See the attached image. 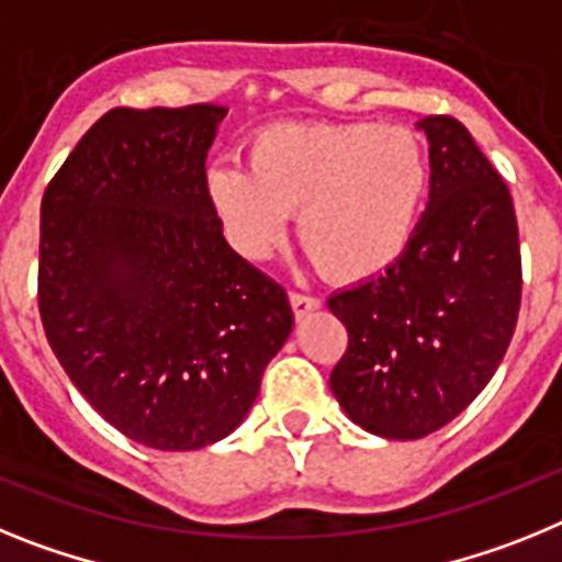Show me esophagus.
Wrapping results in <instances>:
<instances>
[{
    "label": "esophagus",
    "mask_w": 562,
    "mask_h": 562,
    "mask_svg": "<svg viewBox=\"0 0 562 562\" xmlns=\"http://www.w3.org/2000/svg\"><path fill=\"white\" fill-rule=\"evenodd\" d=\"M288 300H291V308H294L296 316L311 314V311H316L322 305V302L316 300V296L300 294V291H291V294H288Z\"/></svg>",
    "instance_id": "34e87169"
}]
</instances>
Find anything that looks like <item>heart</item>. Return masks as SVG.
<instances>
[{
    "label": "heart",
    "instance_id": "1",
    "mask_svg": "<svg viewBox=\"0 0 562 562\" xmlns=\"http://www.w3.org/2000/svg\"><path fill=\"white\" fill-rule=\"evenodd\" d=\"M248 169L212 164L206 194L228 240L266 257L288 214L322 274L362 282L409 248L432 183L427 144L402 124H277L251 135Z\"/></svg>",
    "mask_w": 562,
    "mask_h": 562
}]
</instances>
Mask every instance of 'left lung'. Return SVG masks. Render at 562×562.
<instances>
[{
	"label": "left lung",
	"instance_id": "8db88e82",
	"mask_svg": "<svg viewBox=\"0 0 562 562\" xmlns=\"http://www.w3.org/2000/svg\"><path fill=\"white\" fill-rule=\"evenodd\" d=\"M427 212L402 260L339 291L348 328L330 390L350 422L413 441L441 429L486 387L520 311V243L509 187L450 115H427Z\"/></svg>",
	"mask_w": 562,
	"mask_h": 562
}]
</instances>
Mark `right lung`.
I'll list each match as a JSON object with an SVG mask.
<instances>
[{
    "label": "right lung",
    "mask_w": 562,
    "mask_h": 562,
    "mask_svg": "<svg viewBox=\"0 0 562 562\" xmlns=\"http://www.w3.org/2000/svg\"><path fill=\"white\" fill-rule=\"evenodd\" d=\"M226 106L104 112L42 198L38 314L78 393L126 438L183 452L246 418L294 314L223 237L206 153Z\"/></svg>",
    "instance_id": "right-lung-1"
}]
</instances>
